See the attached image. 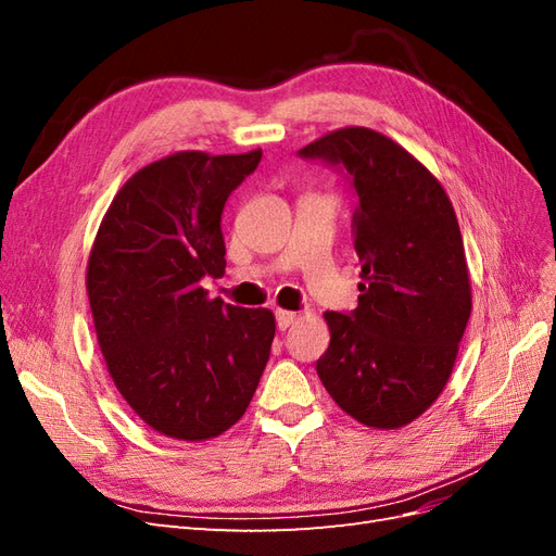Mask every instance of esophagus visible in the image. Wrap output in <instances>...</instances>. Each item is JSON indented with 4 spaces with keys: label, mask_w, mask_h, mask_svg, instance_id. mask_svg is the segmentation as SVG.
I'll return each instance as SVG.
<instances>
[{
    "label": "esophagus",
    "mask_w": 556,
    "mask_h": 556,
    "mask_svg": "<svg viewBox=\"0 0 556 556\" xmlns=\"http://www.w3.org/2000/svg\"><path fill=\"white\" fill-rule=\"evenodd\" d=\"M299 319V315L294 313V311H282V308H278L276 311V323H278V327L280 329H288V327H292L294 323Z\"/></svg>",
    "instance_id": "obj_1"
}]
</instances>
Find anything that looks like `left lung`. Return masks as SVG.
Segmentation results:
<instances>
[{"instance_id":"obj_1","label":"left lung","mask_w":556,"mask_h":556,"mask_svg":"<svg viewBox=\"0 0 556 556\" xmlns=\"http://www.w3.org/2000/svg\"><path fill=\"white\" fill-rule=\"evenodd\" d=\"M343 166L357 192L352 245L359 304L327 311L317 376L350 417L410 425L441 396L470 317V278L452 201L422 162L368 127H343L299 150Z\"/></svg>"}]
</instances>
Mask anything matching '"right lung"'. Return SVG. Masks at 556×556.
<instances>
[{
	"mask_svg": "<svg viewBox=\"0 0 556 556\" xmlns=\"http://www.w3.org/2000/svg\"><path fill=\"white\" fill-rule=\"evenodd\" d=\"M262 150H182L134 174L88 260V299L117 392L157 433L208 441L243 417L271 355L276 317L208 299L225 274L220 217Z\"/></svg>",
	"mask_w": 556,
	"mask_h": 556,
	"instance_id": "1",
	"label": "right lung"
}]
</instances>
